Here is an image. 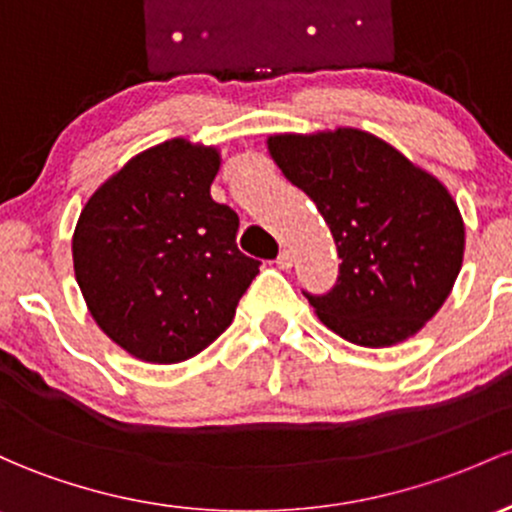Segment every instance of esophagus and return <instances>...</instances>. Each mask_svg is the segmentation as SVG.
I'll list each match as a JSON object with an SVG mask.
<instances>
[{
	"mask_svg": "<svg viewBox=\"0 0 512 512\" xmlns=\"http://www.w3.org/2000/svg\"><path fill=\"white\" fill-rule=\"evenodd\" d=\"M276 263H278V268H283V271H288V268L293 266V254H290L288 249H283V251H280V254H278Z\"/></svg>",
	"mask_w": 512,
	"mask_h": 512,
	"instance_id": "34e87169",
	"label": "esophagus"
}]
</instances>
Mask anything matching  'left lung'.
Segmentation results:
<instances>
[{
    "label": "left lung",
    "mask_w": 512,
    "mask_h": 512,
    "mask_svg": "<svg viewBox=\"0 0 512 512\" xmlns=\"http://www.w3.org/2000/svg\"><path fill=\"white\" fill-rule=\"evenodd\" d=\"M268 151L315 202L342 258L327 293L302 290L320 320L376 349L420 332L464 258V222L447 188L359 129L271 136Z\"/></svg>",
    "instance_id": "obj_1"
}]
</instances>
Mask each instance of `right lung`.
Masks as SVG:
<instances>
[{"mask_svg":"<svg viewBox=\"0 0 512 512\" xmlns=\"http://www.w3.org/2000/svg\"><path fill=\"white\" fill-rule=\"evenodd\" d=\"M214 148L166 141L87 200L73 236L92 317L136 359L178 364L234 320L261 261L236 246L239 217L212 200Z\"/></svg>","mask_w":512,"mask_h":512,"instance_id":"obj_1","label":"right lung"}]
</instances>
